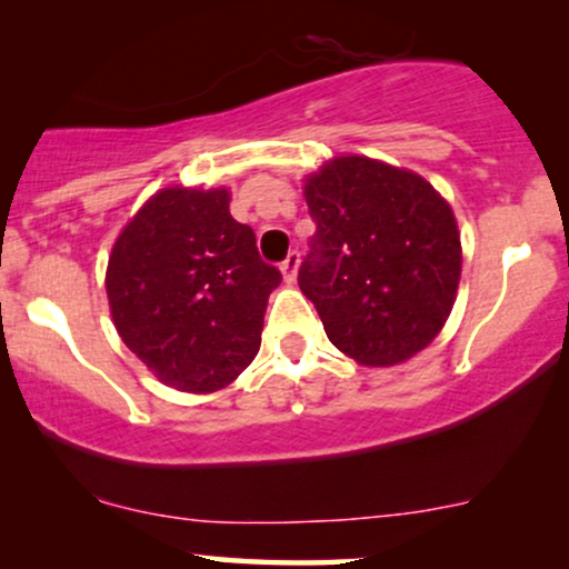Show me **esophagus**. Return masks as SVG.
<instances>
[{
  "instance_id": "esophagus-1",
  "label": "esophagus",
  "mask_w": 569,
  "mask_h": 569,
  "mask_svg": "<svg viewBox=\"0 0 569 569\" xmlns=\"http://www.w3.org/2000/svg\"><path fill=\"white\" fill-rule=\"evenodd\" d=\"M299 262H301V257H299L297 249H293V252H289V257H286V260L280 262V270H283V278H286V283H293V280H297Z\"/></svg>"
}]
</instances>
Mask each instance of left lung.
<instances>
[{"label": "left lung", "mask_w": 569, "mask_h": 569, "mask_svg": "<svg viewBox=\"0 0 569 569\" xmlns=\"http://www.w3.org/2000/svg\"><path fill=\"white\" fill-rule=\"evenodd\" d=\"M317 226L299 268L330 343L363 367H392L442 330L460 280L456 216L419 173L363 156L307 179Z\"/></svg>", "instance_id": "left-lung-1"}]
</instances>
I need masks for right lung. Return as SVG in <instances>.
Returning <instances> with one entry per match:
<instances>
[{
  "label": "right lung",
  "mask_w": 569,
  "mask_h": 569,
  "mask_svg": "<svg viewBox=\"0 0 569 569\" xmlns=\"http://www.w3.org/2000/svg\"><path fill=\"white\" fill-rule=\"evenodd\" d=\"M229 200V189H161L119 233L106 270L121 340L184 392L221 390L244 372L280 283Z\"/></svg>",
  "instance_id": "1"
}]
</instances>
